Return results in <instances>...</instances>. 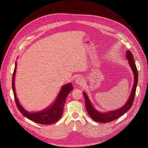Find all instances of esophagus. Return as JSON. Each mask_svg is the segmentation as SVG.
I'll list each match as a JSON object with an SVG mask.
<instances>
[{
  "label": "esophagus",
  "instance_id": "1",
  "mask_svg": "<svg viewBox=\"0 0 148 148\" xmlns=\"http://www.w3.org/2000/svg\"><path fill=\"white\" fill-rule=\"evenodd\" d=\"M83 82H84V80H83V78L81 77H79L78 76L75 79V83L77 84H82L83 83Z\"/></svg>",
  "mask_w": 148,
  "mask_h": 148
}]
</instances>
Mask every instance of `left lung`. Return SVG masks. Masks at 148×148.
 <instances>
[{
  "mask_svg": "<svg viewBox=\"0 0 148 148\" xmlns=\"http://www.w3.org/2000/svg\"><path fill=\"white\" fill-rule=\"evenodd\" d=\"M126 53V57L129 60V63L130 67L132 68V69L134 75V80L131 94L130 95L129 100L127 101V103L125 106L117 110L108 112L106 113H101L98 112L94 108V107L91 104L87 95L85 92H83L86 110L90 118L96 122L107 123L115 120L127 112L133 105L136 95V87L138 83V71L132 52L130 51H127Z\"/></svg>",
  "mask_w": 148,
  "mask_h": 148,
  "instance_id": "1",
  "label": "left lung"
}]
</instances>
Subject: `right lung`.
<instances>
[{"mask_svg": "<svg viewBox=\"0 0 148 148\" xmlns=\"http://www.w3.org/2000/svg\"><path fill=\"white\" fill-rule=\"evenodd\" d=\"M16 68V62L15 63V66L14 71V73L12 75V89L15 98V101L16 103V106L21 112V114L26 117L27 119L31 120V121L40 124H45L49 125L53 124L57 122L62 116L64 111V106L66 98L69 92L73 90L72 85L71 83L68 84L64 85L63 86L57 99L55 101V103L45 109V110L32 113L28 112L26 111L20 104L19 101L16 97V93L15 92V85H14V79L15 75Z\"/></svg>", "mask_w": 148, "mask_h": 148, "instance_id": "1", "label": "right lung"}]
</instances>
